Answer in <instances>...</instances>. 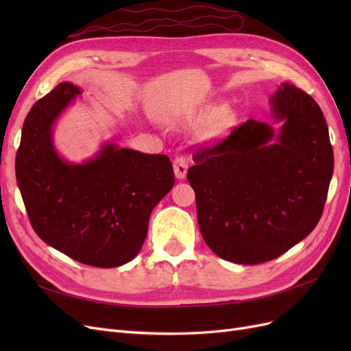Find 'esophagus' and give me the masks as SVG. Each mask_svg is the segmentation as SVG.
<instances>
[{
  "mask_svg": "<svg viewBox=\"0 0 351 351\" xmlns=\"http://www.w3.org/2000/svg\"><path fill=\"white\" fill-rule=\"evenodd\" d=\"M174 167V174L178 180H183L187 174V169H189V162L184 156H177L173 162Z\"/></svg>",
  "mask_w": 351,
  "mask_h": 351,
  "instance_id": "1",
  "label": "esophagus"
}]
</instances>
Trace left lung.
Masks as SVG:
<instances>
[{"label":"left lung","instance_id":"8db88e82","mask_svg":"<svg viewBox=\"0 0 351 351\" xmlns=\"http://www.w3.org/2000/svg\"><path fill=\"white\" fill-rule=\"evenodd\" d=\"M269 101L280 133L250 119L199 147L187 171L202 237L234 263L272 261L309 236L334 171L328 125L311 95L281 83Z\"/></svg>","mask_w":351,"mask_h":351}]
</instances>
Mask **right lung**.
Listing matches in <instances>:
<instances>
[{"label":"right lung","mask_w":351,"mask_h":351,"mask_svg":"<svg viewBox=\"0 0 351 351\" xmlns=\"http://www.w3.org/2000/svg\"><path fill=\"white\" fill-rule=\"evenodd\" d=\"M82 90L62 82L26 115L16 178L36 234L69 258L98 268L130 262L147 234L149 217L174 186L167 155L107 143L83 164L60 158L52 125Z\"/></svg>","instance_id":"right-lung-1"}]
</instances>
